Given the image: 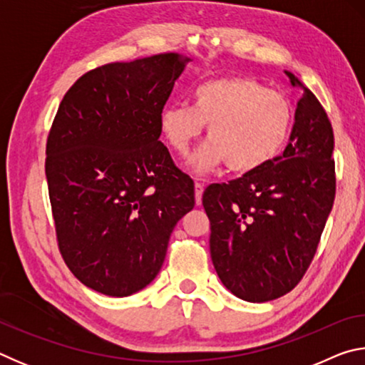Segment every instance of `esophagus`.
Listing matches in <instances>:
<instances>
[{"label": "esophagus", "mask_w": 365, "mask_h": 365, "mask_svg": "<svg viewBox=\"0 0 365 365\" xmlns=\"http://www.w3.org/2000/svg\"><path fill=\"white\" fill-rule=\"evenodd\" d=\"M202 191H205V185L200 183V182H196L195 183V200H196V205H201Z\"/></svg>", "instance_id": "1"}]
</instances>
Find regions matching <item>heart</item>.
<instances>
[{
  "label": "heart",
  "instance_id": "1",
  "mask_svg": "<svg viewBox=\"0 0 365 365\" xmlns=\"http://www.w3.org/2000/svg\"><path fill=\"white\" fill-rule=\"evenodd\" d=\"M193 104H168L159 127L172 151L187 156L207 125V138L190 160L196 174L227 164L235 174H252L280 156L293 123L288 98L267 90L248 76H230L201 83Z\"/></svg>",
  "mask_w": 365,
  "mask_h": 365
}]
</instances>
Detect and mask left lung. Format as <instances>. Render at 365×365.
Listing matches in <instances>:
<instances>
[{
  "instance_id": "left-lung-1",
  "label": "left lung",
  "mask_w": 365,
  "mask_h": 365,
  "mask_svg": "<svg viewBox=\"0 0 365 365\" xmlns=\"http://www.w3.org/2000/svg\"><path fill=\"white\" fill-rule=\"evenodd\" d=\"M285 73L302 90L285 151L202 195L214 269L227 289L250 302L277 299L298 285L335 200L331 123L316 95Z\"/></svg>"
}]
</instances>
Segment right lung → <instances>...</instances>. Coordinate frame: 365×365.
I'll use <instances>...</instances> for the list:
<instances>
[{"label":"right lung","instance_id":"obj_1","mask_svg":"<svg viewBox=\"0 0 365 365\" xmlns=\"http://www.w3.org/2000/svg\"><path fill=\"white\" fill-rule=\"evenodd\" d=\"M188 61L164 53L96 67L53 120L45 172L58 246L98 293L122 298L150 285L195 206L193 180L159 141V114Z\"/></svg>","mask_w":365,"mask_h":365}]
</instances>
